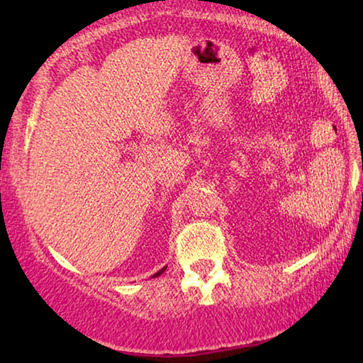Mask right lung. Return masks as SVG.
<instances>
[{
    "label": "right lung",
    "mask_w": 363,
    "mask_h": 363,
    "mask_svg": "<svg viewBox=\"0 0 363 363\" xmlns=\"http://www.w3.org/2000/svg\"><path fill=\"white\" fill-rule=\"evenodd\" d=\"M163 271H165V267H162V269H160V271H158V272H155V274H153L152 277H158V276H160V274H162V272H163Z\"/></svg>",
    "instance_id": "1"
}]
</instances>
